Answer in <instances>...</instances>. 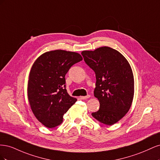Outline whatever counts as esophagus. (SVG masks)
I'll return each instance as SVG.
<instances>
[{"instance_id":"1","label":"esophagus","mask_w":160,"mask_h":160,"mask_svg":"<svg viewBox=\"0 0 160 160\" xmlns=\"http://www.w3.org/2000/svg\"><path fill=\"white\" fill-rule=\"evenodd\" d=\"M90 98V95H88L87 96H81L80 97V99H83V100H85V99H87Z\"/></svg>"}]
</instances>
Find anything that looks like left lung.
I'll return each instance as SVG.
<instances>
[{"label":"left lung","instance_id":"left-lung-1","mask_svg":"<svg viewBox=\"0 0 160 160\" xmlns=\"http://www.w3.org/2000/svg\"><path fill=\"white\" fill-rule=\"evenodd\" d=\"M81 55L96 76L94 95L100 107L92 116L105 125L117 123L128 112L133 98L134 79L128 61L108 47L82 51Z\"/></svg>","mask_w":160,"mask_h":160}]
</instances>
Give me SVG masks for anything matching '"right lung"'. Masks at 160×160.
Returning a JSON list of instances; mask_svg holds the SVG:
<instances>
[{"mask_svg":"<svg viewBox=\"0 0 160 160\" xmlns=\"http://www.w3.org/2000/svg\"><path fill=\"white\" fill-rule=\"evenodd\" d=\"M83 58L75 52L55 50L41 55L32 67L28 83V98L34 115L49 128L62 122L63 115L77 99L67 93L65 75Z\"/></svg>","mask_w":160,"mask_h":160,"instance_id":"1","label":"right lung"}]
</instances>
